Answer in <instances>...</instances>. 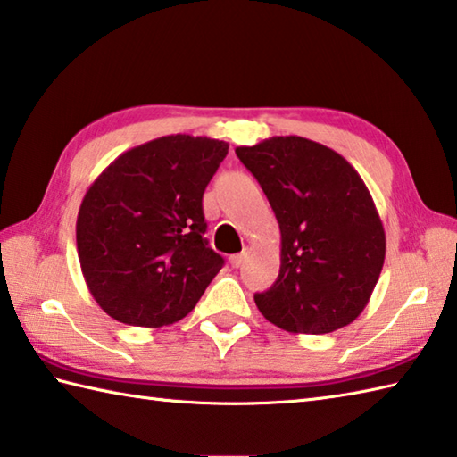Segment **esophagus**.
Instances as JSON below:
<instances>
[{
	"mask_svg": "<svg viewBox=\"0 0 457 457\" xmlns=\"http://www.w3.org/2000/svg\"><path fill=\"white\" fill-rule=\"evenodd\" d=\"M244 259H245V253L231 255V257H229V265H231V267H239L241 263H244Z\"/></svg>",
	"mask_w": 457,
	"mask_h": 457,
	"instance_id": "esophagus-1",
	"label": "esophagus"
}]
</instances>
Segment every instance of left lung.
Listing matches in <instances>:
<instances>
[{
	"mask_svg": "<svg viewBox=\"0 0 457 457\" xmlns=\"http://www.w3.org/2000/svg\"><path fill=\"white\" fill-rule=\"evenodd\" d=\"M281 229L279 277L255 293L262 315L289 333L325 335L351 325L377 285L386 236L359 172L319 142L273 137L237 146Z\"/></svg>",
	"mask_w": 457,
	"mask_h": 457,
	"instance_id": "1",
	"label": "left lung"
}]
</instances>
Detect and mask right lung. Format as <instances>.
<instances>
[{
    "instance_id": "add662e5",
    "label": "right lung",
    "mask_w": 457,
    "mask_h": 457,
    "mask_svg": "<svg viewBox=\"0 0 457 457\" xmlns=\"http://www.w3.org/2000/svg\"><path fill=\"white\" fill-rule=\"evenodd\" d=\"M228 142L170 134L130 148L88 187L77 216L80 271L106 315L132 327L184 319L218 275L202 198Z\"/></svg>"
}]
</instances>
